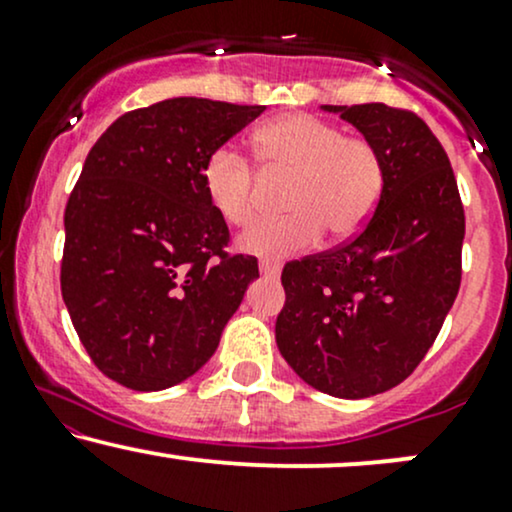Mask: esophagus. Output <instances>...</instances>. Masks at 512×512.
<instances>
[{
	"label": "esophagus",
	"mask_w": 512,
	"mask_h": 512,
	"mask_svg": "<svg viewBox=\"0 0 512 512\" xmlns=\"http://www.w3.org/2000/svg\"><path fill=\"white\" fill-rule=\"evenodd\" d=\"M260 272L264 274V276H279V272H281V264L279 262H272V260H262L260 262Z\"/></svg>",
	"instance_id": "1"
}]
</instances>
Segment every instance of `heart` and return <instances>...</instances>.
<instances>
[{"mask_svg": "<svg viewBox=\"0 0 512 512\" xmlns=\"http://www.w3.org/2000/svg\"><path fill=\"white\" fill-rule=\"evenodd\" d=\"M267 180H286L281 219L255 223L238 238L248 255L281 260L317 245L322 228L351 238L366 226L385 190V161L361 134H344L332 122L291 113L267 122L252 137ZM211 209L231 226H248L260 202V175L233 146H219L202 166Z\"/></svg>", "mask_w": 512, "mask_h": 512, "instance_id": "obj_1", "label": "heart"}]
</instances>
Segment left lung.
<instances>
[{"instance_id": "left-lung-1", "label": "left lung", "mask_w": 512, "mask_h": 512, "mask_svg": "<svg viewBox=\"0 0 512 512\" xmlns=\"http://www.w3.org/2000/svg\"><path fill=\"white\" fill-rule=\"evenodd\" d=\"M322 108L378 146L385 190L354 238L286 262L276 344L315 390L363 399L407 380L436 342L460 291L464 209L419 115L385 103Z\"/></svg>"}]
</instances>
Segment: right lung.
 <instances>
[{
	"instance_id": "right-lung-1",
	"label": "right lung",
	"mask_w": 512,
	"mask_h": 512,
	"mask_svg": "<svg viewBox=\"0 0 512 512\" xmlns=\"http://www.w3.org/2000/svg\"><path fill=\"white\" fill-rule=\"evenodd\" d=\"M264 105L168 98L129 110L88 151L64 209L62 298L101 373L166 390L214 356L257 257L231 255L202 166Z\"/></svg>"
}]
</instances>
